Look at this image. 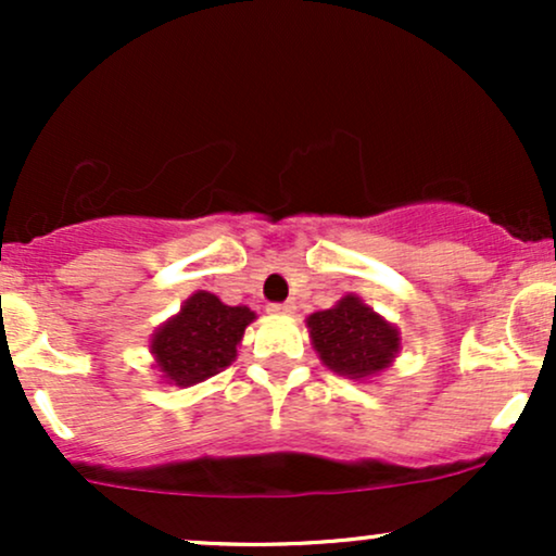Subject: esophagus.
Segmentation results:
<instances>
[{
	"label": "esophagus",
	"instance_id": "esophagus-1",
	"mask_svg": "<svg viewBox=\"0 0 556 556\" xmlns=\"http://www.w3.org/2000/svg\"><path fill=\"white\" fill-rule=\"evenodd\" d=\"M292 308H295V303H292V300H287V303H269L271 314H292Z\"/></svg>",
	"mask_w": 556,
	"mask_h": 556
}]
</instances>
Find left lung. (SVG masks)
<instances>
[{"label":"left lung","instance_id":"1","mask_svg":"<svg viewBox=\"0 0 556 556\" xmlns=\"http://www.w3.org/2000/svg\"><path fill=\"white\" fill-rule=\"evenodd\" d=\"M308 329L324 366L350 379H366L384 371L400 350L397 329L355 295L342 298L334 308L311 316Z\"/></svg>","mask_w":556,"mask_h":556}]
</instances>
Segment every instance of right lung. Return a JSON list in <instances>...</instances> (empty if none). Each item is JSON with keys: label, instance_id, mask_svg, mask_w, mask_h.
Segmentation results:
<instances>
[{"label": "right lung", "instance_id": "obj_1", "mask_svg": "<svg viewBox=\"0 0 556 556\" xmlns=\"http://www.w3.org/2000/svg\"><path fill=\"white\" fill-rule=\"evenodd\" d=\"M253 318L245 305H225L212 292H195L151 340L156 366L175 384H198L232 363Z\"/></svg>", "mask_w": 556, "mask_h": 556}]
</instances>
